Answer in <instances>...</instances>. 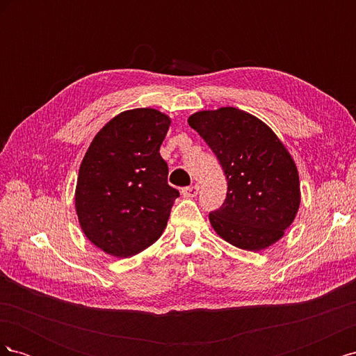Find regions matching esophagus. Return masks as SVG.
I'll return each instance as SVG.
<instances>
[{
    "label": "esophagus",
    "mask_w": 356,
    "mask_h": 356,
    "mask_svg": "<svg viewBox=\"0 0 356 356\" xmlns=\"http://www.w3.org/2000/svg\"><path fill=\"white\" fill-rule=\"evenodd\" d=\"M199 193V186H191L187 188H182V196L184 197H196Z\"/></svg>",
    "instance_id": "obj_1"
}]
</instances>
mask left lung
<instances>
[{"label": "left lung", "instance_id": "left-lung-1", "mask_svg": "<svg viewBox=\"0 0 356 356\" xmlns=\"http://www.w3.org/2000/svg\"><path fill=\"white\" fill-rule=\"evenodd\" d=\"M188 124L220 160L227 197L209 213L221 239L245 251H263L282 239L296 220L301 193L293 156L260 118L234 106L197 111Z\"/></svg>", "mask_w": 356, "mask_h": 356}]
</instances>
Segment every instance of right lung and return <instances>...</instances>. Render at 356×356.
Wrapping results in <instances>:
<instances>
[{"instance_id": "right-lung-1", "label": "right lung", "mask_w": 356, "mask_h": 356, "mask_svg": "<svg viewBox=\"0 0 356 356\" xmlns=\"http://www.w3.org/2000/svg\"><path fill=\"white\" fill-rule=\"evenodd\" d=\"M170 122L154 108L123 111L95 135L81 160L75 212L86 238L105 254L134 257L166 229L179 196L159 153Z\"/></svg>"}]
</instances>
